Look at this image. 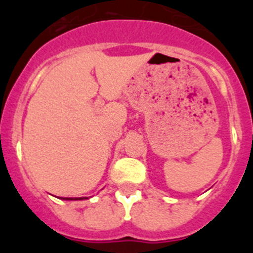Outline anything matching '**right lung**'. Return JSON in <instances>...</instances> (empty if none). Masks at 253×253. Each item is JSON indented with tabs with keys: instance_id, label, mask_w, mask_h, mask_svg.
Segmentation results:
<instances>
[{
	"instance_id": "1",
	"label": "right lung",
	"mask_w": 253,
	"mask_h": 253,
	"mask_svg": "<svg viewBox=\"0 0 253 253\" xmlns=\"http://www.w3.org/2000/svg\"><path fill=\"white\" fill-rule=\"evenodd\" d=\"M86 197H79V198H63L61 197V200H68V201H78V200H85Z\"/></svg>"
}]
</instances>
